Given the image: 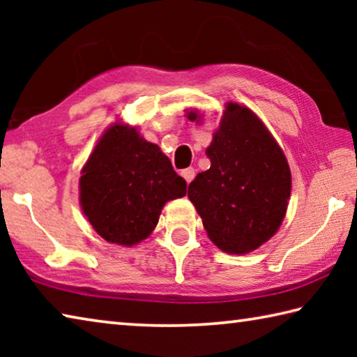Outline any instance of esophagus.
<instances>
[{
    "label": "esophagus",
    "mask_w": 357,
    "mask_h": 357,
    "mask_svg": "<svg viewBox=\"0 0 357 357\" xmlns=\"http://www.w3.org/2000/svg\"><path fill=\"white\" fill-rule=\"evenodd\" d=\"M181 176L185 179L187 184H190L193 178H195V170H193V168H185V170L181 172Z\"/></svg>",
    "instance_id": "esophagus-1"
}]
</instances>
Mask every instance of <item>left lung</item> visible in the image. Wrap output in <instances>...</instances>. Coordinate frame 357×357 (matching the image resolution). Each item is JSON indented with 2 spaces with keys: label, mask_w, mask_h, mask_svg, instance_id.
I'll return each mask as SVG.
<instances>
[{
  "label": "left lung",
  "mask_w": 357,
  "mask_h": 357,
  "mask_svg": "<svg viewBox=\"0 0 357 357\" xmlns=\"http://www.w3.org/2000/svg\"><path fill=\"white\" fill-rule=\"evenodd\" d=\"M195 121L198 116L190 112ZM211 168L187 197L209 239L227 253H249L273 238L285 217L291 173L285 154L252 110L229 102L206 149Z\"/></svg>",
  "instance_id": "left-lung-1"
}]
</instances>
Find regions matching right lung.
Segmentation results:
<instances>
[{
    "instance_id": "obj_1",
    "label": "right lung",
    "mask_w": 357,
    "mask_h": 357,
    "mask_svg": "<svg viewBox=\"0 0 357 357\" xmlns=\"http://www.w3.org/2000/svg\"><path fill=\"white\" fill-rule=\"evenodd\" d=\"M185 187L157 144L134 128L114 124L83 167L80 202L102 238L134 245L149 236L168 200L185 195Z\"/></svg>"
}]
</instances>
